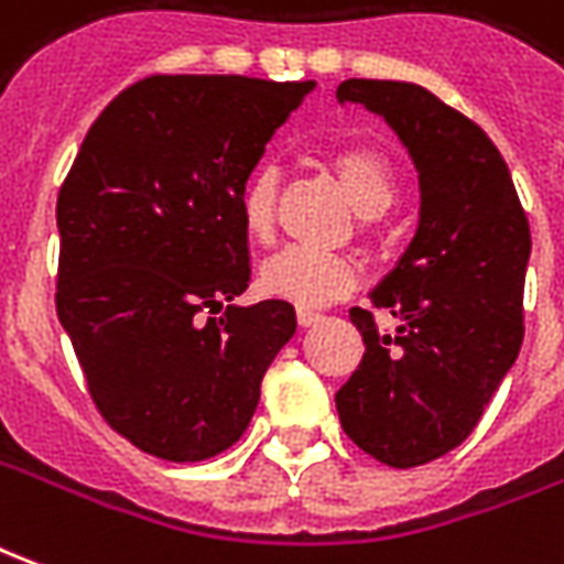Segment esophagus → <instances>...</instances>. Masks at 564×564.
Returning <instances> with one entry per match:
<instances>
[{
    "instance_id": "obj_1",
    "label": "esophagus",
    "mask_w": 564,
    "mask_h": 564,
    "mask_svg": "<svg viewBox=\"0 0 564 564\" xmlns=\"http://www.w3.org/2000/svg\"><path fill=\"white\" fill-rule=\"evenodd\" d=\"M295 317H299V326H317L319 319H323V314H319V311H311V307H299V314H295Z\"/></svg>"
}]
</instances>
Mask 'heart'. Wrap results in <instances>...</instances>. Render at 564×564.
<instances>
[{"mask_svg": "<svg viewBox=\"0 0 564 564\" xmlns=\"http://www.w3.org/2000/svg\"><path fill=\"white\" fill-rule=\"evenodd\" d=\"M335 172L341 177L347 196L362 217H380L399 196L395 172L380 153L366 148H347L335 153ZM278 202V169L262 162L247 174L238 193V214L250 238H265L274 226ZM259 290L269 299H283L290 305L317 307L344 295L356 283V271L347 259L317 250V247L290 245L259 265Z\"/></svg>", "mask_w": 564, "mask_h": 564, "instance_id": "heart-1", "label": "heart"}]
</instances>
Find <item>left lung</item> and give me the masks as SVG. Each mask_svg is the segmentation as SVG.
I'll return each instance as SVG.
<instances>
[{
    "mask_svg": "<svg viewBox=\"0 0 564 564\" xmlns=\"http://www.w3.org/2000/svg\"><path fill=\"white\" fill-rule=\"evenodd\" d=\"M335 96L383 117L420 174V226L368 293L399 329L350 311L366 356L335 408L356 447L416 468L471 435L520 356L532 235L508 165L468 117L404 80L350 78Z\"/></svg>",
    "mask_w": 564,
    "mask_h": 564,
    "instance_id": "1",
    "label": "left lung"
}]
</instances>
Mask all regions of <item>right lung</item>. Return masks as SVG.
<instances>
[{
	"label": "right lung",
	"instance_id": "obj_1",
	"mask_svg": "<svg viewBox=\"0 0 564 564\" xmlns=\"http://www.w3.org/2000/svg\"><path fill=\"white\" fill-rule=\"evenodd\" d=\"M314 80L153 75L93 123L56 202V317L99 414L135 447L202 462L245 435L295 332L250 283L238 193ZM230 307L202 321L204 307Z\"/></svg>",
	"mask_w": 564,
	"mask_h": 564
}]
</instances>
